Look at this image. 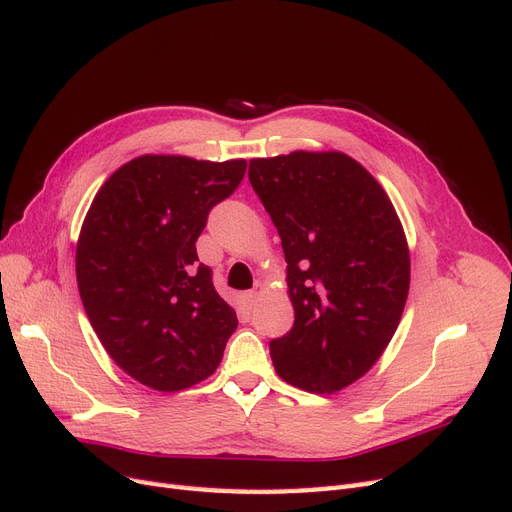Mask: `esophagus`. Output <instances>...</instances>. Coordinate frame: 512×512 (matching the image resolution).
<instances>
[{
    "label": "esophagus",
    "instance_id": "34e87169",
    "mask_svg": "<svg viewBox=\"0 0 512 512\" xmlns=\"http://www.w3.org/2000/svg\"><path fill=\"white\" fill-rule=\"evenodd\" d=\"M262 292H265V284H260V282H256L252 290H247V292L243 294V299H245V303H247V305H254V303L258 301V297H260V294H262Z\"/></svg>",
    "mask_w": 512,
    "mask_h": 512
}]
</instances>
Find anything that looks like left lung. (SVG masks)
<instances>
[{"label":"left lung","mask_w":512,"mask_h":512,"mask_svg":"<svg viewBox=\"0 0 512 512\" xmlns=\"http://www.w3.org/2000/svg\"><path fill=\"white\" fill-rule=\"evenodd\" d=\"M280 232L292 329L273 339L277 376L331 395L363 378L393 339L410 290L404 226L382 185L342 151L250 160Z\"/></svg>","instance_id":"left-lung-1"}]
</instances>
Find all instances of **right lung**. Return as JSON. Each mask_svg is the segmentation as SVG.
Instances as JSON below:
<instances>
[{"label":"right lung","mask_w":512,"mask_h":512,"mask_svg":"<svg viewBox=\"0 0 512 512\" xmlns=\"http://www.w3.org/2000/svg\"><path fill=\"white\" fill-rule=\"evenodd\" d=\"M245 168V160L145 153L104 181L85 215L76 243L85 314L111 359L153 391L209 378L237 329L196 239Z\"/></svg>","instance_id":"1"}]
</instances>
